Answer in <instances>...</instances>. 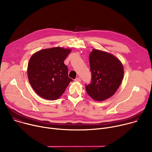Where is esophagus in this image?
Wrapping results in <instances>:
<instances>
[{
    "label": "esophagus",
    "mask_w": 152,
    "mask_h": 152,
    "mask_svg": "<svg viewBox=\"0 0 152 152\" xmlns=\"http://www.w3.org/2000/svg\"><path fill=\"white\" fill-rule=\"evenodd\" d=\"M75 80L76 82H80V81H81V79H80V77H76V78L75 79Z\"/></svg>",
    "instance_id": "obj_1"
}]
</instances>
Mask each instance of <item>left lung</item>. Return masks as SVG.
I'll list each match as a JSON object with an SVG mask.
<instances>
[{
	"instance_id": "8db88e82",
	"label": "left lung",
	"mask_w": 152,
	"mask_h": 152,
	"mask_svg": "<svg viewBox=\"0 0 152 152\" xmlns=\"http://www.w3.org/2000/svg\"><path fill=\"white\" fill-rule=\"evenodd\" d=\"M91 82L86 86L88 94L95 101H102L112 96L124 76L121 61L113 54L93 49L89 56Z\"/></svg>"
}]
</instances>
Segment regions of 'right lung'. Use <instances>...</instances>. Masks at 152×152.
<instances>
[{
    "label": "right lung",
    "mask_w": 152,
    "mask_h": 152,
    "mask_svg": "<svg viewBox=\"0 0 152 152\" xmlns=\"http://www.w3.org/2000/svg\"><path fill=\"white\" fill-rule=\"evenodd\" d=\"M70 49L54 47L35 53L28 64V77L35 92L41 98L56 100L73 80L68 76L64 60Z\"/></svg>",
    "instance_id": "1"
}]
</instances>
